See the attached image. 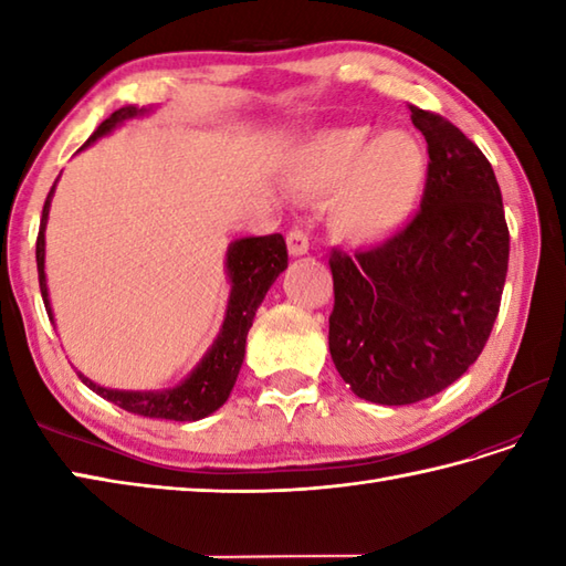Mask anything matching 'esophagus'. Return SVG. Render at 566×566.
Segmentation results:
<instances>
[{
  "mask_svg": "<svg viewBox=\"0 0 566 566\" xmlns=\"http://www.w3.org/2000/svg\"><path fill=\"white\" fill-rule=\"evenodd\" d=\"M286 248H290V255H292V258L306 255L308 248H311L308 233L302 231V228H292V231L286 233Z\"/></svg>",
  "mask_w": 566,
  "mask_h": 566,
  "instance_id": "34e87169",
  "label": "esophagus"
}]
</instances>
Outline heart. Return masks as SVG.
Returning a JSON list of instances; mask_svg holds the SVG:
<instances>
[{"label":"heart","instance_id":"1","mask_svg":"<svg viewBox=\"0 0 566 566\" xmlns=\"http://www.w3.org/2000/svg\"><path fill=\"white\" fill-rule=\"evenodd\" d=\"M284 182L298 195H331V228L353 243H377L416 213L428 182V153L418 136L367 124L311 136L290 155Z\"/></svg>","mask_w":566,"mask_h":566}]
</instances>
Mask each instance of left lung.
Returning a JSON list of instances; mask_svg holds the SVG:
<instances>
[{
	"label": "left lung",
	"instance_id": "left-lung-1",
	"mask_svg": "<svg viewBox=\"0 0 566 566\" xmlns=\"http://www.w3.org/2000/svg\"><path fill=\"white\" fill-rule=\"evenodd\" d=\"M428 143L420 211L403 231L331 252L328 347L359 399L406 406L448 389L476 363L499 316L509 226L486 155L440 114L411 106Z\"/></svg>",
	"mask_w": 566,
	"mask_h": 566
}]
</instances>
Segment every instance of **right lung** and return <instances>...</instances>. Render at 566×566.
Segmentation results:
<instances>
[{"label": "right lung", "mask_w": 566, "mask_h": 566, "mask_svg": "<svg viewBox=\"0 0 566 566\" xmlns=\"http://www.w3.org/2000/svg\"><path fill=\"white\" fill-rule=\"evenodd\" d=\"M143 114H148V109L122 106V109L114 112L106 122L99 124V128L94 130L90 140L84 143L80 150L92 146L97 138L112 134L116 126H122L124 122H128V118H136ZM53 189L48 191L39 238H35V264H39V284H41L48 318H53V311H51V302H48V284H45V223H48V211H51ZM286 260H290V255H286V243L280 233L260 235V238H240L235 243L228 245L226 270H228V280H231V296H228V308H226L221 333L209 347V353L201 357V363L191 369V375L185 381H179L177 387L163 389V391H118V389L99 387V384H94L92 379H87L77 371L80 379L87 384L92 391H97L102 399L116 403L128 413H138L146 418L199 420V418H207L213 411H219L228 396H231L240 365H243L248 331L252 326V318H255V311L262 304L264 294H268L276 276L286 270Z\"/></svg>", "instance_id": "1"}]
</instances>
